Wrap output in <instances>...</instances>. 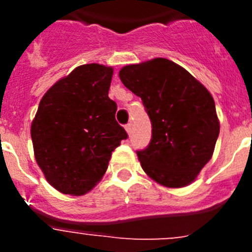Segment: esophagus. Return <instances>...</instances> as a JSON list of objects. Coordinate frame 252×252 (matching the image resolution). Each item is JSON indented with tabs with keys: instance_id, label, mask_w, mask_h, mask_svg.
<instances>
[{
	"instance_id": "34e87169",
	"label": "esophagus",
	"mask_w": 252,
	"mask_h": 252,
	"mask_svg": "<svg viewBox=\"0 0 252 252\" xmlns=\"http://www.w3.org/2000/svg\"><path fill=\"white\" fill-rule=\"evenodd\" d=\"M125 128H126V131H127L128 135H131V132H132V125L127 124L126 126H125Z\"/></svg>"
}]
</instances>
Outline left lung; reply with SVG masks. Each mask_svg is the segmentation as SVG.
Segmentation results:
<instances>
[{
  "label": "left lung",
  "instance_id": "left-lung-1",
  "mask_svg": "<svg viewBox=\"0 0 252 252\" xmlns=\"http://www.w3.org/2000/svg\"><path fill=\"white\" fill-rule=\"evenodd\" d=\"M120 79L141 98L150 117V144L136 151L144 171L169 188L192 183L212 158L220 133L211 93L164 58L124 66Z\"/></svg>",
  "mask_w": 252,
  "mask_h": 252
}]
</instances>
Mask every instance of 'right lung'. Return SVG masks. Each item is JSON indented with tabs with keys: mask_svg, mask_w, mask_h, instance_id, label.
Instances as JSON below:
<instances>
[{
	"mask_svg": "<svg viewBox=\"0 0 252 252\" xmlns=\"http://www.w3.org/2000/svg\"><path fill=\"white\" fill-rule=\"evenodd\" d=\"M113 69L78 66L44 94L31 124L37 165L64 194L81 195L104 175L111 154L127 139L108 97Z\"/></svg>",
	"mask_w": 252,
	"mask_h": 252,
	"instance_id": "obj_1",
	"label": "right lung"
}]
</instances>
